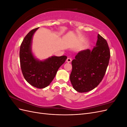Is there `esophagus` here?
Instances as JSON below:
<instances>
[{
	"label": "esophagus",
	"instance_id": "1",
	"mask_svg": "<svg viewBox=\"0 0 127 127\" xmlns=\"http://www.w3.org/2000/svg\"><path fill=\"white\" fill-rule=\"evenodd\" d=\"M71 60H72V59L70 58H68L66 60V61L67 63H70Z\"/></svg>",
	"mask_w": 127,
	"mask_h": 127
}]
</instances>
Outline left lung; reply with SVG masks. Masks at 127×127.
Segmentation results:
<instances>
[{
  "label": "left lung",
  "instance_id": "8db88e82",
  "mask_svg": "<svg viewBox=\"0 0 127 127\" xmlns=\"http://www.w3.org/2000/svg\"><path fill=\"white\" fill-rule=\"evenodd\" d=\"M110 58L107 41L98 34L93 50L80 51L72 61L70 80L74 89L85 93L97 87L105 75Z\"/></svg>",
  "mask_w": 127,
  "mask_h": 127
}]
</instances>
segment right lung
Here are the masks:
<instances>
[{"mask_svg":"<svg viewBox=\"0 0 127 127\" xmlns=\"http://www.w3.org/2000/svg\"><path fill=\"white\" fill-rule=\"evenodd\" d=\"M38 28L31 31L24 37L20 47V59L22 74L26 81L34 87L43 88L51 83L67 57L53 56L42 61L36 59L31 46L32 36Z\"/></svg>","mask_w":127,"mask_h":127,"instance_id":"obj_1","label":"right lung"}]
</instances>
